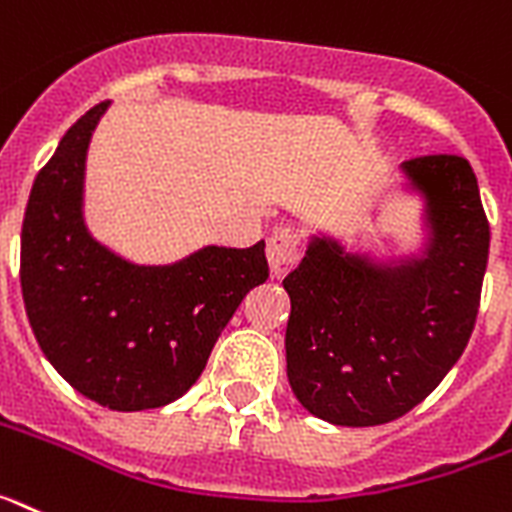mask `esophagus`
Returning a JSON list of instances; mask_svg holds the SVG:
<instances>
[{"label": "esophagus", "mask_w": 512, "mask_h": 512, "mask_svg": "<svg viewBox=\"0 0 512 512\" xmlns=\"http://www.w3.org/2000/svg\"><path fill=\"white\" fill-rule=\"evenodd\" d=\"M300 256V235L287 230V227H279L274 230L269 243H266V261H269V269H272L274 277H282L295 266Z\"/></svg>", "instance_id": "esophagus-1"}]
</instances>
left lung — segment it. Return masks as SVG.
<instances>
[{"label":"left lung","instance_id":"obj_1","mask_svg":"<svg viewBox=\"0 0 512 512\" xmlns=\"http://www.w3.org/2000/svg\"><path fill=\"white\" fill-rule=\"evenodd\" d=\"M401 176L422 199L419 253L378 261L316 233L282 282L292 393L331 425L399 419L435 391L474 331L489 256L474 170L458 155H427L401 163Z\"/></svg>","mask_w":512,"mask_h":512}]
</instances>
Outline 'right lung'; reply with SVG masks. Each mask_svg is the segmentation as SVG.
I'll return each instance as SVG.
<instances>
[{
  "instance_id": "obj_1",
  "label": "right lung",
  "mask_w": 512,
  "mask_h": 512,
  "mask_svg": "<svg viewBox=\"0 0 512 512\" xmlns=\"http://www.w3.org/2000/svg\"><path fill=\"white\" fill-rule=\"evenodd\" d=\"M98 103L36 176L20 238V285L43 355L72 388L116 412L181 399L248 290L264 285V240L204 246L176 264H134L85 225V160Z\"/></svg>"
}]
</instances>
